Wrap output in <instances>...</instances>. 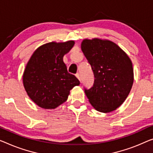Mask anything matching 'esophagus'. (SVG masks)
I'll list each match as a JSON object with an SVG mask.
<instances>
[{"instance_id":"34e87169","label":"esophagus","mask_w":153,"mask_h":153,"mask_svg":"<svg viewBox=\"0 0 153 153\" xmlns=\"http://www.w3.org/2000/svg\"><path fill=\"white\" fill-rule=\"evenodd\" d=\"M76 76L77 77V79H78L81 82V77H80V75H79V74H78V73H77V74H76Z\"/></svg>"}]
</instances>
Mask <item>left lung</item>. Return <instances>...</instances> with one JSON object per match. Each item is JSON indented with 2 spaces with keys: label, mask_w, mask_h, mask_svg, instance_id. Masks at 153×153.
Returning <instances> with one entry per match:
<instances>
[{
  "label": "left lung",
  "mask_w": 153,
  "mask_h": 153,
  "mask_svg": "<svg viewBox=\"0 0 153 153\" xmlns=\"http://www.w3.org/2000/svg\"><path fill=\"white\" fill-rule=\"evenodd\" d=\"M81 49L91 66L93 86L84 92L97 111L109 113L122 105L133 84V69L128 56L115 43L97 38L84 40Z\"/></svg>",
  "instance_id": "left-lung-1"
}]
</instances>
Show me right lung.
<instances>
[{
	"mask_svg": "<svg viewBox=\"0 0 153 153\" xmlns=\"http://www.w3.org/2000/svg\"><path fill=\"white\" fill-rule=\"evenodd\" d=\"M74 41L49 42L34 52L23 75L29 97L41 108L53 109L67 101L70 90L78 86V79L67 71L64 55L74 47Z\"/></svg>",
	"mask_w": 153,
	"mask_h": 153,
	"instance_id": "right-lung-1",
	"label": "right lung"
}]
</instances>
